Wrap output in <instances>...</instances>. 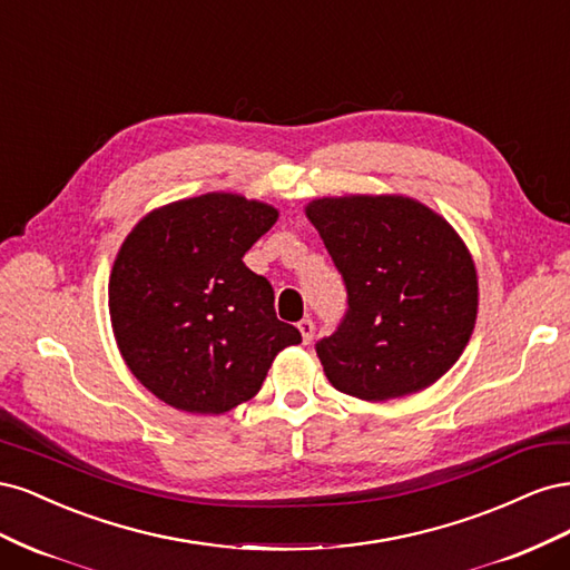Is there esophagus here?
<instances>
[{"mask_svg": "<svg viewBox=\"0 0 570 570\" xmlns=\"http://www.w3.org/2000/svg\"><path fill=\"white\" fill-rule=\"evenodd\" d=\"M297 327H299V333H302V340H304V344H308L314 340V331H316V325H314V321L312 318H302L299 323H297Z\"/></svg>", "mask_w": 570, "mask_h": 570, "instance_id": "34e87169", "label": "esophagus"}]
</instances>
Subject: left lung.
<instances>
[{"mask_svg":"<svg viewBox=\"0 0 570 570\" xmlns=\"http://www.w3.org/2000/svg\"><path fill=\"white\" fill-rule=\"evenodd\" d=\"M306 216L347 287V314L316 344L327 381L366 402L440 381L478 316V273L456 230L400 195L323 197Z\"/></svg>","mask_w":570,"mask_h":570,"instance_id":"left-lung-1","label":"left lung"}]
</instances>
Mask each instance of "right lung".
<instances>
[{
	"mask_svg": "<svg viewBox=\"0 0 570 570\" xmlns=\"http://www.w3.org/2000/svg\"><path fill=\"white\" fill-rule=\"evenodd\" d=\"M278 209L230 193L149 212L120 245L109 278L116 344L130 373L168 406L226 413L262 390L295 325L243 262Z\"/></svg>",
	"mask_w": 570,
	"mask_h": 570,
	"instance_id": "right-lung-1",
	"label": "right lung"
}]
</instances>
